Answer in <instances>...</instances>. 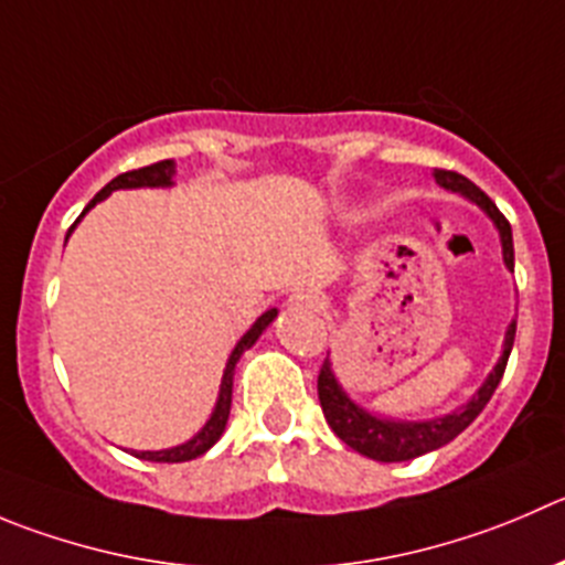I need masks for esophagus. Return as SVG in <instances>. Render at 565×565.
Returning a JSON list of instances; mask_svg holds the SVG:
<instances>
[{"label": "esophagus", "instance_id": "34e87169", "mask_svg": "<svg viewBox=\"0 0 565 565\" xmlns=\"http://www.w3.org/2000/svg\"><path fill=\"white\" fill-rule=\"evenodd\" d=\"M324 294L313 291V288H302V291H297L291 297V308L297 310H324Z\"/></svg>", "mask_w": 565, "mask_h": 565}]
</instances>
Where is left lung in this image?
Here are the masks:
<instances>
[{
    "mask_svg": "<svg viewBox=\"0 0 565 565\" xmlns=\"http://www.w3.org/2000/svg\"><path fill=\"white\" fill-rule=\"evenodd\" d=\"M435 180L444 188H449V191H458L463 193V196H469L471 202H477V205L493 218L499 235H502L504 266L513 268V233H510V222L499 213V207L493 205L491 196H488L486 191H480L471 180H466L463 174H458V171L435 169ZM513 338L515 321L508 327L504 352L502 358H499L497 369H493L491 377L486 380V385L477 391L475 399L466 407H460V411L449 413V416L435 418V422H388V418L372 416V413L358 407L347 394H343L341 385L332 377L330 363H324L319 372V402L321 411H324L327 424H330L332 433H335L347 447H352L354 452L366 455V458L372 460H383V463H399V460H413L424 452H433V449L444 447V444H449L452 438H458V435L480 416L482 407L488 405V399H491L493 391H497L499 380H502L510 349H513Z\"/></svg>",
    "mask_w": 565,
    "mask_h": 565,
    "instance_id": "obj_1",
    "label": "left lung"
}]
</instances>
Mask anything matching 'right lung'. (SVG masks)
Wrapping results in <instances>:
<instances>
[{
  "mask_svg": "<svg viewBox=\"0 0 565 565\" xmlns=\"http://www.w3.org/2000/svg\"><path fill=\"white\" fill-rule=\"evenodd\" d=\"M171 174H174V166H171V160H158V163L152 166H143V169H132V171H125V174H118L116 180L107 182L105 188H102L99 193H96L94 199H90V205L85 207V213L90 211V207L96 205V202H102V199L107 196L110 191H116V188H141V185H171ZM72 233V230H68ZM274 316H277V310H266V313L260 316V319L252 324V330L246 332L244 338L238 341V347L233 349V354H230L227 360V369H224V377H222V388H218V402H216V411H213V416L207 418V424L202 427V433L193 435L188 444H182V447H174V449H160V452H141L136 455V458H143V460H154V463H185V460H193L199 458V455H205L207 449L216 444L218 438H222L224 427H227V418H230V402H233V369L235 363H238V358L244 354V349H249L252 343L260 338V332L266 330L268 324L274 321Z\"/></svg>",
  "mask_w": 565,
  "mask_h": 565,
  "instance_id": "1",
  "label": "right lung"
}]
</instances>
